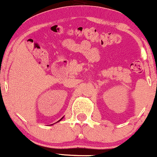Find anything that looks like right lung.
Returning <instances> with one entry per match:
<instances>
[{
	"label": "right lung",
	"instance_id": "right-lung-1",
	"mask_svg": "<svg viewBox=\"0 0 157 157\" xmlns=\"http://www.w3.org/2000/svg\"><path fill=\"white\" fill-rule=\"evenodd\" d=\"M63 118H61V119H60V120H59V121H61V120H62V119H63Z\"/></svg>",
	"mask_w": 157,
	"mask_h": 157
}]
</instances>
